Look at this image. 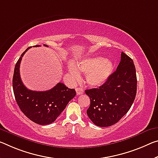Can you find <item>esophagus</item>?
Masks as SVG:
<instances>
[{"mask_svg": "<svg viewBox=\"0 0 158 158\" xmlns=\"http://www.w3.org/2000/svg\"><path fill=\"white\" fill-rule=\"evenodd\" d=\"M76 92H77V95H81V94H83V93L84 92V89H82V88H77L76 89Z\"/></svg>", "mask_w": 158, "mask_h": 158, "instance_id": "esophagus-1", "label": "esophagus"}]
</instances>
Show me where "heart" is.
<instances>
[{"label": "heart", "instance_id": "b5f03b06", "mask_svg": "<svg viewBox=\"0 0 158 158\" xmlns=\"http://www.w3.org/2000/svg\"><path fill=\"white\" fill-rule=\"evenodd\" d=\"M114 65L110 60L102 57H89L77 62V66L69 64L68 70L72 78L77 79L79 72L86 74V80L90 86L97 87L104 84L113 72Z\"/></svg>", "mask_w": 158, "mask_h": 158}]
</instances>
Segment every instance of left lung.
<instances>
[{
    "label": "left lung",
    "instance_id": "1",
    "mask_svg": "<svg viewBox=\"0 0 158 158\" xmlns=\"http://www.w3.org/2000/svg\"><path fill=\"white\" fill-rule=\"evenodd\" d=\"M137 90L136 68L131 57L122 52L117 69L98 88L85 91L91 100L86 113L96 126L118 122L129 110Z\"/></svg>",
    "mask_w": 158,
    "mask_h": 158
}]
</instances>
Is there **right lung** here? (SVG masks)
Listing matches in <instances>:
<instances>
[{"mask_svg": "<svg viewBox=\"0 0 158 158\" xmlns=\"http://www.w3.org/2000/svg\"><path fill=\"white\" fill-rule=\"evenodd\" d=\"M44 46L48 47L46 44ZM39 46L40 45L34 46ZM30 48L21 55L15 64L12 88L17 103L25 116L35 123L47 125L57 118L68 102L76 96V91L60 82L48 91H35L27 89L21 80L19 65L24 54Z\"/></svg>", "mask_w": 158, "mask_h": 158, "instance_id": "1", "label": "right lung"}]
</instances>
